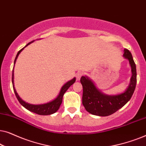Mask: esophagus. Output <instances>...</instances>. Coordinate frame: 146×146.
<instances>
[{
  "label": "esophagus",
  "instance_id": "34e87169",
  "mask_svg": "<svg viewBox=\"0 0 146 146\" xmlns=\"http://www.w3.org/2000/svg\"><path fill=\"white\" fill-rule=\"evenodd\" d=\"M84 74V72L83 71H78V72L76 73V75L77 80H79L82 76Z\"/></svg>",
  "mask_w": 146,
  "mask_h": 146
}]
</instances>
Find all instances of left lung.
I'll list each match as a JSON object with an SVG mask.
<instances>
[{"instance_id": "8db88e82", "label": "left lung", "mask_w": 146, "mask_h": 146, "mask_svg": "<svg viewBox=\"0 0 146 146\" xmlns=\"http://www.w3.org/2000/svg\"><path fill=\"white\" fill-rule=\"evenodd\" d=\"M123 56L129 60L132 76L128 88L122 94L115 96L105 95L96 88L88 78H81L80 82L83 87L82 104L89 113L99 116H108L122 108L131 99L137 82L136 66L132 55L127 49H124Z\"/></svg>"}]
</instances>
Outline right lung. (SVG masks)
Here are the masks:
<instances>
[{"instance_id": "1", "label": "right lung", "mask_w": 146, "mask_h": 146, "mask_svg": "<svg viewBox=\"0 0 146 146\" xmlns=\"http://www.w3.org/2000/svg\"><path fill=\"white\" fill-rule=\"evenodd\" d=\"M32 42H33V41H32ZM32 42H29V44H27L25 46V47L29 45V44H31ZM24 48H25V47H24L23 48H22L21 50H20L18 52L17 56H16L15 60V63H14V64H15L16 60H17V59L18 58V56L19 55V54L21 53V52L23 50ZM14 65H15V64H14ZM12 82H13V90H14V92H15V93L16 97H17L18 100H19L20 104H21L22 106H23L25 107V108L29 110V111H33V112H34V113H37V114H39V115H50V114H52V113H55L56 111L58 110L59 109V108H60V105L62 104V98H63L64 94V93L66 92L67 90L69 88L70 86L72 85L75 82L76 78H74L71 80L70 81L66 83L63 86L61 90H60V94H59V95L58 96V97L55 100H54L53 101H52L49 103L44 104H40V105L29 104L26 103L25 102H24L23 100H22L21 98L19 97V96L18 95V94L17 93V91H16L15 86H14V70H13Z\"/></svg>"}]
</instances>
